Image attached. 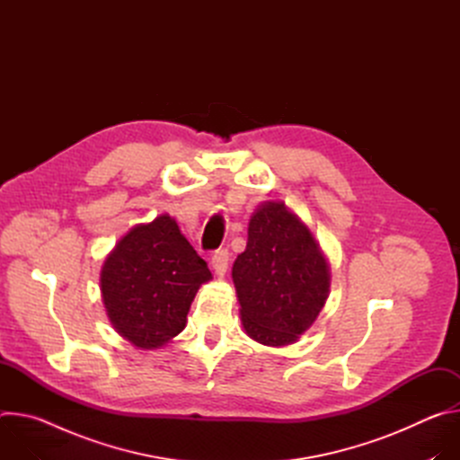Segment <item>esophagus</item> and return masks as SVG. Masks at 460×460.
<instances>
[{"mask_svg": "<svg viewBox=\"0 0 460 460\" xmlns=\"http://www.w3.org/2000/svg\"><path fill=\"white\" fill-rule=\"evenodd\" d=\"M211 266H213V270H215V273H217L218 277H224V275H226V271H227V268H229V252H227V249L217 251V252L213 254Z\"/></svg>", "mask_w": 460, "mask_h": 460, "instance_id": "1", "label": "esophagus"}]
</instances>
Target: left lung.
<instances>
[{
	"label": "left lung",
	"mask_w": 460,
	"mask_h": 460,
	"mask_svg": "<svg viewBox=\"0 0 460 460\" xmlns=\"http://www.w3.org/2000/svg\"><path fill=\"white\" fill-rule=\"evenodd\" d=\"M330 264L309 227L284 202L260 204L233 264L245 333L264 346L295 344L330 295Z\"/></svg>",
	"instance_id": "left-lung-1"
}]
</instances>
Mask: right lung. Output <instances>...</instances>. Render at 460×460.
Returning a JSON list of instances; mask_svg holds the SVG:
<instances>
[{"mask_svg": "<svg viewBox=\"0 0 460 460\" xmlns=\"http://www.w3.org/2000/svg\"><path fill=\"white\" fill-rule=\"evenodd\" d=\"M213 279L206 260L160 215L130 229L107 254L100 286L118 335L138 349H156L183 332L200 286Z\"/></svg>", "mask_w": 460, "mask_h": 460, "instance_id": "obj_1", "label": "right lung"}]
</instances>
